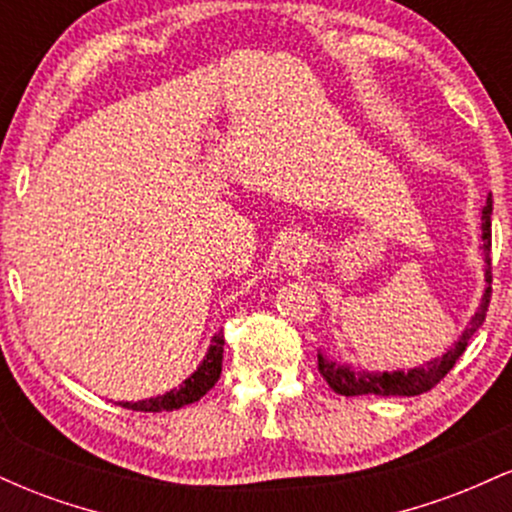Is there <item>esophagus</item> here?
<instances>
[{
  "label": "esophagus",
  "mask_w": 512,
  "mask_h": 512,
  "mask_svg": "<svg viewBox=\"0 0 512 512\" xmlns=\"http://www.w3.org/2000/svg\"><path fill=\"white\" fill-rule=\"evenodd\" d=\"M286 257H289V262H291V257H296V250H286Z\"/></svg>",
  "instance_id": "esophagus-1"
}]
</instances>
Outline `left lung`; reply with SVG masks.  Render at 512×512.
<instances>
[{
  "label": "left lung",
  "instance_id": "obj_1",
  "mask_svg": "<svg viewBox=\"0 0 512 512\" xmlns=\"http://www.w3.org/2000/svg\"><path fill=\"white\" fill-rule=\"evenodd\" d=\"M491 211H493V199L489 195L486 199V207L481 211V240H484V255H486V286L484 298H481L479 310L474 313L472 322L467 325V330L462 332V337L452 344V349L445 351L443 356L436 361L426 363V366L414 368V370H395V373H361V370L339 366V363L330 361L322 354H317V370H320L322 378L327 380V385L332 387L337 395L344 397H356V395H380V397H414L424 395V392L436 387L445 375L450 373V368L460 361V356L467 349V342L472 339V334L484 325L486 310L491 303Z\"/></svg>",
  "mask_w": 512,
  "mask_h": 512
}]
</instances>
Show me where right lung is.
Wrapping results in <instances>:
<instances>
[{
	"instance_id": "right-lung-1",
	"label": "right lung",
	"mask_w": 512,
	"mask_h": 512,
	"mask_svg": "<svg viewBox=\"0 0 512 512\" xmlns=\"http://www.w3.org/2000/svg\"><path fill=\"white\" fill-rule=\"evenodd\" d=\"M223 332H219L214 337V342L209 346V354L207 358L202 361V366H199L195 373L190 375V378L182 383L178 390H170L166 395H158L154 399H142V402H117L122 404L125 409H132V411H173V409H180L185 407V404H192V402H199L211 387L216 385V380H219L221 375V363H223Z\"/></svg>"
}]
</instances>
